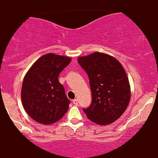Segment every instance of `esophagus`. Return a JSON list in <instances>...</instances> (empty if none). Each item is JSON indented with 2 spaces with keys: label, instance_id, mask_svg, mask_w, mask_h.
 Returning <instances> with one entry per match:
<instances>
[{
  "label": "esophagus",
  "instance_id": "1",
  "mask_svg": "<svg viewBox=\"0 0 158 158\" xmlns=\"http://www.w3.org/2000/svg\"><path fill=\"white\" fill-rule=\"evenodd\" d=\"M73 103L75 105H78V100L77 99H74V100L73 101Z\"/></svg>",
  "mask_w": 158,
  "mask_h": 158
}]
</instances>
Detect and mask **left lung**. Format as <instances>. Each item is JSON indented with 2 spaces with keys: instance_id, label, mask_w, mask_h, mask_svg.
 I'll list each match as a JSON object with an SVG mask.
<instances>
[{
  "instance_id": "1",
  "label": "left lung",
  "mask_w": 158,
  "mask_h": 158,
  "mask_svg": "<svg viewBox=\"0 0 158 158\" xmlns=\"http://www.w3.org/2000/svg\"><path fill=\"white\" fill-rule=\"evenodd\" d=\"M89 79L92 100L83 108L92 122L107 125L124 113L130 100V87L125 69L115 58L100 52L78 58Z\"/></svg>"
}]
</instances>
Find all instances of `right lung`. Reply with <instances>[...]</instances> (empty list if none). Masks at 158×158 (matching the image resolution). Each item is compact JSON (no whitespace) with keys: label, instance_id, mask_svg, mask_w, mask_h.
Instances as JSON below:
<instances>
[{"label":"right lung","instance_id":"obj_1","mask_svg":"<svg viewBox=\"0 0 158 158\" xmlns=\"http://www.w3.org/2000/svg\"><path fill=\"white\" fill-rule=\"evenodd\" d=\"M71 62L68 57L54 54L42 56L31 66L23 82V105L36 122L52 124L60 120L70 103L58 77Z\"/></svg>","mask_w":158,"mask_h":158}]
</instances>
